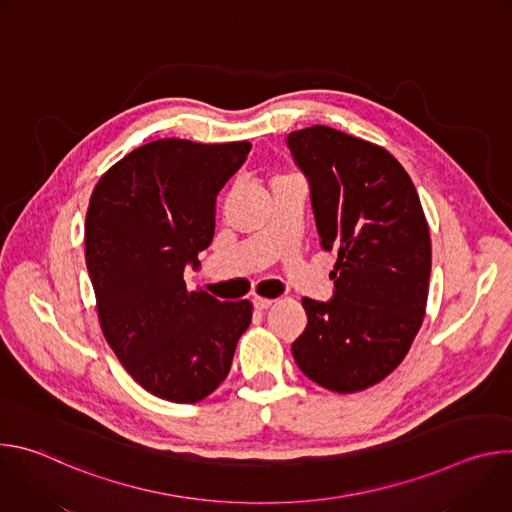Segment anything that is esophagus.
Listing matches in <instances>:
<instances>
[{"instance_id": "esophagus-1", "label": "esophagus", "mask_w": 512, "mask_h": 512, "mask_svg": "<svg viewBox=\"0 0 512 512\" xmlns=\"http://www.w3.org/2000/svg\"><path fill=\"white\" fill-rule=\"evenodd\" d=\"M275 304V300H269V298H255L253 300V306H255V310H267V308H271Z\"/></svg>"}]
</instances>
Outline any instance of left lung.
Segmentation results:
<instances>
[{
  "instance_id": "1",
  "label": "left lung",
  "mask_w": 512,
  "mask_h": 512,
  "mask_svg": "<svg viewBox=\"0 0 512 512\" xmlns=\"http://www.w3.org/2000/svg\"><path fill=\"white\" fill-rule=\"evenodd\" d=\"M310 180L320 245L338 251L330 302L302 300L300 371L334 393L364 391L407 356L425 316L431 239L405 168L377 143L326 125L291 131Z\"/></svg>"
}]
</instances>
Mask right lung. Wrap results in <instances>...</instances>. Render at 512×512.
<instances>
[{
  "mask_svg": "<svg viewBox=\"0 0 512 512\" xmlns=\"http://www.w3.org/2000/svg\"><path fill=\"white\" fill-rule=\"evenodd\" d=\"M251 152L249 141L156 139L97 182L85 221V257L103 336L145 391L196 403L221 385L249 300L190 291L186 263L214 237V202Z\"/></svg>",
  "mask_w": 512,
  "mask_h": 512,
  "instance_id": "add662e5",
  "label": "right lung"
}]
</instances>
